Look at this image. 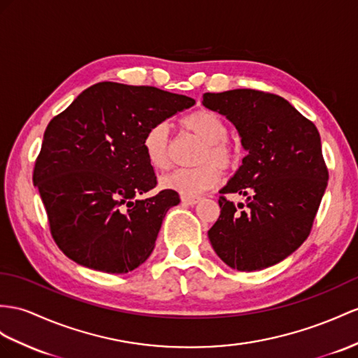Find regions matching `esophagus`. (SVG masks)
I'll return each mask as SVG.
<instances>
[{
  "mask_svg": "<svg viewBox=\"0 0 358 358\" xmlns=\"http://www.w3.org/2000/svg\"><path fill=\"white\" fill-rule=\"evenodd\" d=\"M199 201L198 196H181V203L186 206H195Z\"/></svg>",
  "mask_w": 358,
  "mask_h": 358,
  "instance_id": "34e87169",
  "label": "esophagus"
}]
</instances>
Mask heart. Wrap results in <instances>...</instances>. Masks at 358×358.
I'll use <instances>...</instances> for the list:
<instances>
[{
  "label": "heart",
  "instance_id": "obj_1",
  "mask_svg": "<svg viewBox=\"0 0 358 358\" xmlns=\"http://www.w3.org/2000/svg\"><path fill=\"white\" fill-rule=\"evenodd\" d=\"M181 127L203 142L195 168H178L160 178V186L181 196H198L215 187L221 176L219 171H233L241 163V152L228 142V127L213 110L199 108L181 119ZM169 128L164 122L154 124L145 131L142 151L154 169L168 166Z\"/></svg>",
  "mask_w": 358,
  "mask_h": 358
}]
</instances>
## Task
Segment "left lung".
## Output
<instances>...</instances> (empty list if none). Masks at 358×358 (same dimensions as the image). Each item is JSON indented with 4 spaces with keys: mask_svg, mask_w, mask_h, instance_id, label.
I'll return each mask as SVG.
<instances>
[{
    "mask_svg": "<svg viewBox=\"0 0 358 358\" xmlns=\"http://www.w3.org/2000/svg\"><path fill=\"white\" fill-rule=\"evenodd\" d=\"M203 104L234 124L248 151L221 190L210 243L233 269L269 268L304 243L324 196L328 169L317 128L269 92H207ZM227 193L243 194L247 203L234 205Z\"/></svg>",
    "mask_w": 358,
    "mask_h": 358,
    "instance_id": "left-lung-1",
    "label": "left lung"
}]
</instances>
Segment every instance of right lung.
<instances>
[{"mask_svg":"<svg viewBox=\"0 0 358 358\" xmlns=\"http://www.w3.org/2000/svg\"><path fill=\"white\" fill-rule=\"evenodd\" d=\"M195 104L152 86L103 81L51 119L33 182L60 251L76 263L127 273L150 257L163 217L180 203L160 190L142 151L145 131Z\"/></svg>","mask_w":358,"mask_h":358,"instance_id":"add662e5","label":"right lung"}]
</instances>
